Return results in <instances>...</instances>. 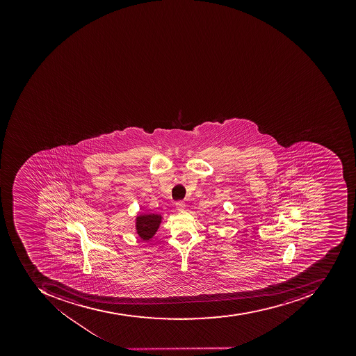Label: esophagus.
<instances>
[{
  "label": "esophagus",
  "instance_id": "esophagus-1",
  "mask_svg": "<svg viewBox=\"0 0 356 356\" xmlns=\"http://www.w3.org/2000/svg\"><path fill=\"white\" fill-rule=\"evenodd\" d=\"M175 207H177V209L179 210V211H183V210L185 209V204L183 202H177Z\"/></svg>",
  "mask_w": 356,
  "mask_h": 356
}]
</instances>
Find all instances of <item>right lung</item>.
<instances>
[{
	"instance_id": "1",
	"label": "right lung",
	"mask_w": 356,
	"mask_h": 356,
	"mask_svg": "<svg viewBox=\"0 0 356 356\" xmlns=\"http://www.w3.org/2000/svg\"><path fill=\"white\" fill-rule=\"evenodd\" d=\"M162 222V216L154 213H140L136 217V233L143 241L154 237Z\"/></svg>"
}]
</instances>
